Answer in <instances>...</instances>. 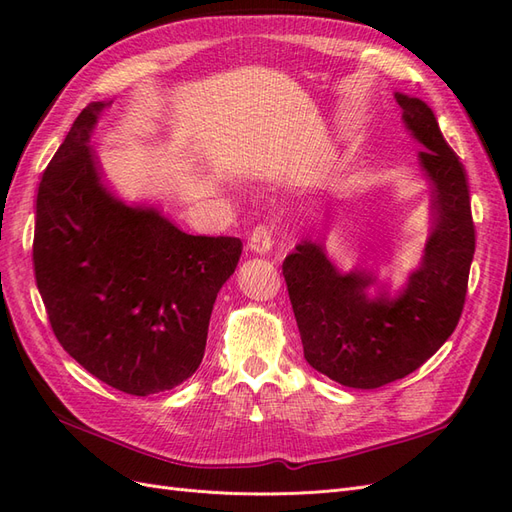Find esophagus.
<instances>
[{
	"label": "esophagus",
	"instance_id": "obj_1",
	"mask_svg": "<svg viewBox=\"0 0 512 512\" xmlns=\"http://www.w3.org/2000/svg\"><path fill=\"white\" fill-rule=\"evenodd\" d=\"M273 241H271V230L267 226H256L254 232L247 239V250L258 256H265L271 252Z\"/></svg>",
	"mask_w": 512,
	"mask_h": 512
}]
</instances>
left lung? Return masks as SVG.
<instances>
[{
	"label": "left lung",
	"mask_w": 512,
	"mask_h": 512,
	"mask_svg": "<svg viewBox=\"0 0 512 512\" xmlns=\"http://www.w3.org/2000/svg\"><path fill=\"white\" fill-rule=\"evenodd\" d=\"M401 119L431 185V232L423 258L397 288L374 269L342 271L320 241H301L284 280L305 361L350 389H378L421 367L455 331L476 235L470 185L427 102L395 91Z\"/></svg>",
	"instance_id": "1"
}]
</instances>
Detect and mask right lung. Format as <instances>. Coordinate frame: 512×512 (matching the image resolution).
<instances>
[{
    "mask_svg": "<svg viewBox=\"0 0 512 512\" xmlns=\"http://www.w3.org/2000/svg\"><path fill=\"white\" fill-rule=\"evenodd\" d=\"M113 100L91 102L36 194L34 271L55 337L113 389H175L203 361L211 309L241 241L194 237L104 183L89 147Z\"/></svg>",
    "mask_w": 512,
    "mask_h": 512,
    "instance_id": "right-lung-1",
    "label": "right lung"
}]
</instances>
